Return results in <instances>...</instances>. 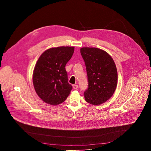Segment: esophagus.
<instances>
[{
  "label": "esophagus",
  "instance_id": "34e87169",
  "mask_svg": "<svg viewBox=\"0 0 151 151\" xmlns=\"http://www.w3.org/2000/svg\"><path fill=\"white\" fill-rule=\"evenodd\" d=\"M73 89L76 90L78 88V85H73Z\"/></svg>",
  "mask_w": 151,
  "mask_h": 151
}]
</instances>
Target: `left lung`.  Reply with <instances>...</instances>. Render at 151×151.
<instances>
[{
    "label": "left lung",
    "mask_w": 151,
    "mask_h": 151,
    "mask_svg": "<svg viewBox=\"0 0 151 151\" xmlns=\"http://www.w3.org/2000/svg\"><path fill=\"white\" fill-rule=\"evenodd\" d=\"M81 54L88 84L85 99L91 104L99 105L109 99L115 91L118 81L115 64L109 54L97 48H82Z\"/></svg>",
    "instance_id": "left-lung-1"
}]
</instances>
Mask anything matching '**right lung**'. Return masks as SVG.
I'll return each mask as SVG.
<instances>
[{"mask_svg": "<svg viewBox=\"0 0 151 151\" xmlns=\"http://www.w3.org/2000/svg\"><path fill=\"white\" fill-rule=\"evenodd\" d=\"M74 47H60L47 50L39 58L33 74L38 96L44 102L57 105L66 100L72 90L65 67L72 58Z\"/></svg>", "mask_w": 151, "mask_h": 151, "instance_id": "1", "label": "right lung"}]
</instances>
